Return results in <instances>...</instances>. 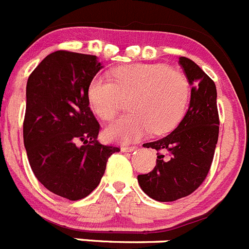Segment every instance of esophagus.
<instances>
[{"mask_svg": "<svg viewBox=\"0 0 249 249\" xmlns=\"http://www.w3.org/2000/svg\"><path fill=\"white\" fill-rule=\"evenodd\" d=\"M136 149V146H123L122 151L123 152H131Z\"/></svg>", "mask_w": 249, "mask_h": 249, "instance_id": "obj_1", "label": "esophagus"}]
</instances>
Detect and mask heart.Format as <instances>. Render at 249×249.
<instances>
[{
  "label": "heart",
  "mask_w": 249,
  "mask_h": 249,
  "mask_svg": "<svg viewBox=\"0 0 249 249\" xmlns=\"http://www.w3.org/2000/svg\"><path fill=\"white\" fill-rule=\"evenodd\" d=\"M189 81L182 73L164 64H127L112 71V80L97 75L90 81L91 109L102 120H110L129 100L131 113L118 118L106 129L108 141L126 143L149 131L161 135L176 126L189 101Z\"/></svg>",
  "instance_id": "heart-1"
}]
</instances>
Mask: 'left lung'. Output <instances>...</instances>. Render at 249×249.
<instances>
[{
	"label": "left lung",
	"instance_id": "left-lung-1",
	"mask_svg": "<svg viewBox=\"0 0 249 249\" xmlns=\"http://www.w3.org/2000/svg\"><path fill=\"white\" fill-rule=\"evenodd\" d=\"M178 63L192 85L190 107L168 136L143 143L157 149V161L148 174L137 175L141 189L159 202H174L196 191L206 180L219 136V113L214 81L186 57Z\"/></svg>",
	"mask_w": 249,
	"mask_h": 249
}]
</instances>
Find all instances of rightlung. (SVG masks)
I'll return each mask as SVG.
<instances>
[{"instance_id": "obj_1", "label": "right lung", "mask_w": 249, "mask_h": 249, "mask_svg": "<svg viewBox=\"0 0 249 249\" xmlns=\"http://www.w3.org/2000/svg\"><path fill=\"white\" fill-rule=\"evenodd\" d=\"M102 68L96 55L55 51L26 84L24 146L35 178L69 201L85 198L100 183L119 147L97 141L101 130L88 88Z\"/></svg>"}]
</instances>
